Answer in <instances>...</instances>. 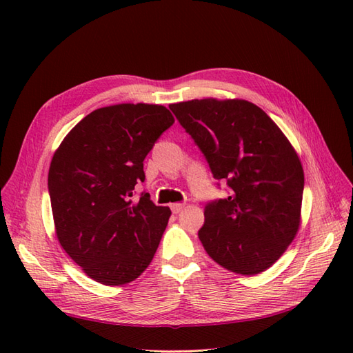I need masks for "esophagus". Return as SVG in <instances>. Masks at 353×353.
Listing matches in <instances>:
<instances>
[{
  "label": "esophagus",
  "instance_id": "1",
  "mask_svg": "<svg viewBox=\"0 0 353 353\" xmlns=\"http://www.w3.org/2000/svg\"><path fill=\"white\" fill-rule=\"evenodd\" d=\"M170 209H172L174 213H179L181 210L184 209V205H183V203H174V205H170Z\"/></svg>",
  "mask_w": 353,
  "mask_h": 353
}]
</instances>
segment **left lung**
<instances>
[{"mask_svg": "<svg viewBox=\"0 0 353 353\" xmlns=\"http://www.w3.org/2000/svg\"><path fill=\"white\" fill-rule=\"evenodd\" d=\"M230 196L210 201L199 239L210 258L243 275L268 270L301 225L303 169L293 145L258 105L245 100L170 104Z\"/></svg>", "mask_w": 353, "mask_h": 353, "instance_id": "obj_1", "label": "left lung"}]
</instances>
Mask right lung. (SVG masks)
I'll return each instance as SVG.
<instances>
[{
    "instance_id": "1",
    "label": "right lung",
    "mask_w": 353,
    "mask_h": 353,
    "mask_svg": "<svg viewBox=\"0 0 353 353\" xmlns=\"http://www.w3.org/2000/svg\"><path fill=\"white\" fill-rule=\"evenodd\" d=\"M175 122L159 104H116L91 112L52 156L48 193L61 248L90 279L131 283L150 265L170 209L150 194L134 200L144 183V159Z\"/></svg>"
}]
</instances>
